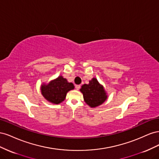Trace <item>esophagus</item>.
I'll return each instance as SVG.
<instances>
[{
	"label": "esophagus",
	"mask_w": 159,
	"mask_h": 159,
	"mask_svg": "<svg viewBox=\"0 0 159 159\" xmlns=\"http://www.w3.org/2000/svg\"><path fill=\"white\" fill-rule=\"evenodd\" d=\"M75 89H77V90H79L80 89V88H81V86L80 85H75Z\"/></svg>",
	"instance_id": "esophagus-1"
}]
</instances>
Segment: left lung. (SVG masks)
<instances>
[{"mask_svg":"<svg viewBox=\"0 0 159 159\" xmlns=\"http://www.w3.org/2000/svg\"><path fill=\"white\" fill-rule=\"evenodd\" d=\"M80 91L83 93L85 102L91 107L99 106L107 98L103 85L95 78L89 81V84H84L81 86Z\"/></svg>","mask_w":159,"mask_h":159,"instance_id":"1","label":"left lung"}]
</instances>
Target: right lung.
Here are the masks:
<instances>
[{
    "instance_id": "add662e5",
    "label": "right lung",
    "mask_w": 159,
    "mask_h": 159,
    "mask_svg": "<svg viewBox=\"0 0 159 159\" xmlns=\"http://www.w3.org/2000/svg\"><path fill=\"white\" fill-rule=\"evenodd\" d=\"M74 89V84L60 75L48 84H43L41 85V93L48 102L59 104L64 101L67 93Z\"/></svg>"
}]
</instances>
